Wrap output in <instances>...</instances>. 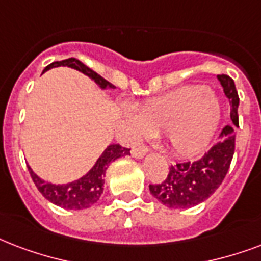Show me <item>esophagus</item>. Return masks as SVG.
<instances>
[{"label":"esophagus","mask_w":261,"mask_h":261,"mask_svg":"<svg viewBox=\"0 0 261 261\" xmlns=\"http://www.w3.org/2000/svg\"><path fill=\"white\" fill-rule=\"evenodd\" d=\"M146 153H148V148H146V146H139V148H134L133 150H131L133 157H137V159L144 157Z\"/></svg>","instance_id":"obj_1"}]
</instances>
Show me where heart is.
Segmentation results:
<instances>
[{"label": "heart", "instance_id": "b5f03b06", "mask_svg": "<svg viewBox=\"0 0 261 261\" xmlns=\"http://www.w3.org/2000/svg\"><path fill=\"white\" fill-rule=\"evenodd\" d=\"M220 117L216 95L205 86H185L141 107L138 119L130 117L137 131L164 134L168 148L178 156L200 154L210 145Z\"/></svg>", "mask_w": 261, "mask_h": 261}]
</instances>
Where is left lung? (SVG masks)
Listing matches in <instances>:
<instances>
[{
    "label": "left lung",
    "instance_id": "8db88e82",
    "mask_svg": "<svg viewBox=\"0 0 261 261\" xmlns=\"http://www.w3.org/2000/svg\"><path fill=\"white\" fill-rule=\"evenodd\" d=\"M223 91L231 105L230 117L238 127L240 97L236 83L228 75H218ZM219 141L196 162L176 163L170 167L167 178L160 184L149 185L152 196L170 208H190L205 201L216 192L226 178L236 150V134L231 126H226Z\"/></svg>",
    "mask_w": 261,
    "mask_h": 261
}]
</instances>
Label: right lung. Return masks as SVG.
<instances>
[{
  "instance_id": "obj_1",
  "label": "right lung",
  "mask_w": 261,
  "mask_h": 261,
  "mask_svg": "<svg viewBox=\"0 0 261 261\" xmlns=\"http://www.w3.org/2000/svg\"><path fill=\"white\" fill-rule=\"evenodd\" d=\"M60 65H67V67L81 71L87 76H90L101 89L113 87L112 83H109L108 81H105L104 77L99 76L98 73L83 64L82 61L72 59V57L61 60V61H55V63L47 65L45 71L53 68V67H60ZM126 154H130L128 148H123L122 145L119 144L109 145L97 160L94 167L85 176L67 185L46 184L41 178H38L30 167L29 171L37 189L46 200H49L56 205L61 206V208H65V210H86V208L94 205L102 194L105 172H107L109 164L119 157L126 156Z\"/></svg>"
}]
</instances>
